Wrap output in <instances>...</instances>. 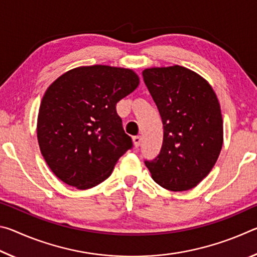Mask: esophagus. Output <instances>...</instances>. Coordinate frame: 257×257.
I'll list each match as a JSON object with an SVG mask.
<instances>
[{"mask_svg": "<svg viewBox=\"0 0 257 257\" xmlns=\"http://www.w3.org/2000/svg\"><path fill=\"white\" fill-rule=\"evenodd\" d=\"M133 142H134V145H135V147H139V145H141V143H142V138H141V136H135L134 138H133Z\"/></svg>", "mask_w": 257, "mask_h": 257, "instance_id": "1", "label": "esophagus"}]
</instances>
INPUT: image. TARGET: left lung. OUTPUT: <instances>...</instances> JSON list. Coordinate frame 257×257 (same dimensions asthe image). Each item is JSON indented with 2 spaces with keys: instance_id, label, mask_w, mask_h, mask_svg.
<instances>
[{
  "instance_id": "1",
  "label": "left lung",
  "mask_w": 257,
  "mask_h": 257,
  "mask_svg": "<svg viewBox=\"0 0 257 257\" xmlns=\"http://www.w3.org/2000/svg\"><path fill=\"white\" fill-rule=\"evenodd\" d=\"M163 122V144L145 161L153 180L165 189L196 187L214 167L223 145V120L212 86L182 66L143 70Z\"/></svg>"
}]
</instances>
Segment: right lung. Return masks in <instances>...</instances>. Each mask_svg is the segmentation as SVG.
Segmentation results:
<instances>
[{"instance_id": "add662e5", "label": "right lung", "mask_w": 257, "mask_h": 257, "mask_svg": "<svg viewBox=\"0 0 257 257\" xmlns=\"http://www.w3.org/2000/svg\"><path fill=\"white\" fill-rule=\"evenodd\" d=\"M133 69L81 66L52 82L42 98L37 139L51 171L77 189H88L110 177L132 147L115 110L139 85Z\"/></svg>"}]
</instances>
